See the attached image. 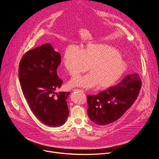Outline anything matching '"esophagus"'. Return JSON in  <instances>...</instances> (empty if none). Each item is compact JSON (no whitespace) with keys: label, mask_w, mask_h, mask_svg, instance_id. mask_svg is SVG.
Instances as JSON below:
<instances>
[{"label":"esophagus","mask_w":159,"mask_h":159,"mask_svg":"<svg viewBox=\"0 0 159 159\" xmlns=\"http://www.w3.org/2000/svg\"><path fill=\"white\" fill-rule=\"evenodd\" d=\"M73 91H79V92H80V93H84V91L83 90H80V89H74V90Z\"/></svg>","instance_id":"34e87169"}]
</instances>
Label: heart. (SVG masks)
<instances>
[{
	"label": "heart",
	"mask_w": 159,
	"mask_h": 159,
	"mask_svg": "<svg viewBox=\"0 0 159 159\" xmlns=\"http://www.w3.org/2000/svg\"><path fill=\"white\" fill-rule=\"evenodd\" d=\"M63 64L72 77L88 70L90 74L73 78L69 83L71 87L90 89L96 85L106 89L115 85L128 69L126 61L119 52L109 44L89 43L80 50L69 45L64 51Z\"/></svg>",
	"instance_id": "1"
}]
</instances>
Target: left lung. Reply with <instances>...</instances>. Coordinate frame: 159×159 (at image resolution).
<instances>
[{
    "instance_id": "8db88e82",
    "label": "left lung",
    "mask_w": 159,
    "mask_h": 159,
    "mask_svg": "<svg viewBox=\"0 0 159 159\" xmlns=\"http://www.w3.org/2000/svg\"><path fill=\"white\" fill-rule=\"evenodd\" d=\"M141 84L139 74H133L97 95L87 96L90 120L98 125H106L118 120L137 99Z\"/></svg>"
}]
</instances>
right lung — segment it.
Segmentation results:
<instances>
[{"label": "right lung", "instance_id": "1", "mask_svg": "<svg viewBox=\"0 0 159 159\" xmlns=\"http://www.w3.org/2000/svg\"><path fill=\"white\" fill-rule=\"evenodd\" d=\"M61 56L50 43L25 54L19 66L22 93L37 118L51 127L63 125L69 114L66 100L69 92L56 93L62 84L57 73Z\"/></svg>", "mask_w": 159, "mask_h": 159}]
</instances>
